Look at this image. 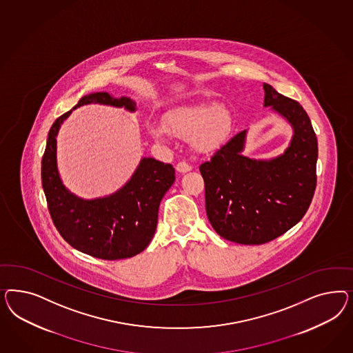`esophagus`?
<instances>
[{"mask_svg": "<svg viewBox=\"0 0 353 353\" xmlns=\"http://www.w3.org/2000/svg\"><path fill=\"white\" fill-rule=\"evenodd\" d=\"M176 170L180 173H186V172L192 171V165L188 164L186 161H180V163H177Z\"/></svg>", "mask_w": 353, "mask_h": 353, "instance_id": "1", "label": "esophagus"}]
</instances>
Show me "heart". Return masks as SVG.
I'll list each match as a JSON object with an SVG mask.
<instances>
[{
    "instance_id": "1",
    "label": "heart",
    "mask_w": 353,
    "mask_h": 353,
    "mask_svg": "<svg viewBox=\"0 0 353 353\" xmlns=\"http://www.w3.org/2000/svg\"><path fill=\"white\" fill-rule=\"evenodd\" d=\"M230 128V111L211 101L174 107L164 115L163 124H149L154 139H164L170 134L181 139L190 136L192 148L202 152L217 149Z\"/></svg>"
}]
</instances>
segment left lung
<instances>
[{"label":"left lung","mask_w":353,"mask_h":353,"mask_svg":"<svg viewBox=\"0 0 353 353\" xmlns=\"http://www.w3.org/2000/svg\"><path fill=\"white\" fill-rule=\"evenodd\" d=\"M264 106L288 119L294 136L272 161L243 157L246 130L201 164L205 211L216 233L241 245H263L285 234L310 208L316 190L317 137L299 102L264 84Z\"/></svg>","instance_id":"obj_1"}]
</instances>
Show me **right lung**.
<instances>
[{
	"instance_id": "right-lung-1",
	"label": "right lung",
	"mask_w": 353,
	"mask_h": 353,
	"mask_svg": "<svg viewBox=\"0 0 353 353\" xmlns=\"http://www.w3.org/2000/svg\"><path fill=\"white\" fill-rule=\"evenodd\" d=\"M89 103L136 110L128 97L114 98L106 92L83 97L74 108ZM71 112L54 121L41 161L43 189L54 225L68 245L86 255L103 260L136 256L154 236L161 198L176 179L174 168L143 158L132 179L115 194L92 201L77 198L64 188L57 168V134Z\"/></svg>"
}]
</instances>
